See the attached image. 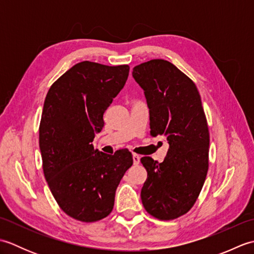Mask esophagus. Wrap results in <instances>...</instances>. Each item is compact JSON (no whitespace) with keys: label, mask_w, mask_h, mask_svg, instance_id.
<instances>
[{"label":"esophagus","mask_w":254,"mask_h":254,"mask_svg":"<svg viewBox=\"0 0 254 254\" xmlns=\"http://www.w3.org/2000/svg\"><path fill=\"white\" fill-rule=\"evenodd\" d=\"M139 161H141V157H139L138 155L134 154V155H133V164H134V165H138Z\"/></svg>","instance_id":"34e87169"}]
</instances>
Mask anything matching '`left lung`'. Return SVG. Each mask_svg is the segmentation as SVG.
I'll return each instance as SVG.
<instances>
[{"mask_svg":"<svg viewBox=\"0 0 254 254\" xmlns=\"http://www.w3.org/2000/svg\"><path fill=\"white\" fill-rule=\"evenodd\" d=\"M132 75L147 101L150 135L169 144L163 163L141 158L147 170L142 203L152 216L175 219L192 208L208 170L209 133L201 96L192 79L161 59L136 65Z\"/></svg>","mask_w":254,"mask_h":254,"instance_id":"1","label":"left lung"}]
</instances>
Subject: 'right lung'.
<instances>
[{"instance_id": "add662e5", "label": "right lung", "mask_w": 254, "mask_h": 254, "mask_svg": "<svg viewBox=\"0 0 254 254\" xmlns=\"http://www.w3.org/2000/svg\"><path fill=\"white\" fill-rule=\"evenodd\" d=\"M128 71V65L83 61L58 78L45 99L39 127L45 178L59 206L80 222L111 213L119 183L133 165L128 149L108 155L91 144Z\"/></svg>"}]
</instances>
